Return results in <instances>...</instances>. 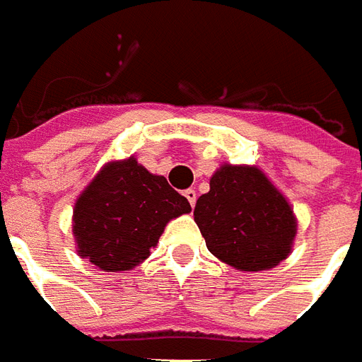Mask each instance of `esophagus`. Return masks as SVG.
<instances>
[{
  "instance_id": "34e87169",
  "label": "esophagus",
  "mask_w": 362,
  "mask_h": 362,
  "mask_svg": "<svg viewBox=\"0 0 362 362\" xmlns=\"http://www.w3.org/2000/svg\"><path fill=\"white\" fill-rule=\"evenodd\" d=\"M185 197H187V200L191 202V206L197 204V191H194V189H187V191H185Z\"/></svg>"
}]
</instances>
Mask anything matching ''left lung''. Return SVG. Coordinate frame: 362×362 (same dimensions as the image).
Returning a JSON list of instances; mask_svg holds the SVG:
<instances>
[{"instance_id": "obj_1", "label": "left lung", "mask_w": 362, "mask_h": 362, "mask_svg": "<svg viewBox=\"0 0 362 362\" xmlns=\"http://www.w3.org/2000/svg\"><path fill=\"white\" fill-rule=\"evenodd\" d=\"M194 221L214 257L239 272H262L291 255L297 218L257 165L223 163L197 200Z\"/></svg>"}]
</instances>
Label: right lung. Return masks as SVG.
Returning <instances> with one entry per match:
<instances>
[{
  "label": "right lung",
  "instance_id": "obj_1",
  "mask_svg": "<svg viewBox=\"0 0 362 362\" xmlns=\"http://www.w3.org/2000/svg\"><path fill=\"white\" fill-rule=\"evenodd\" d=\"M191 212L189 200L134 156L107 162L73 208L76 252L98 270H133L150 257L165 226Z\"/></svg>",
  "mask_w": 362,
  "mask_h": 362
}]
</instances>
